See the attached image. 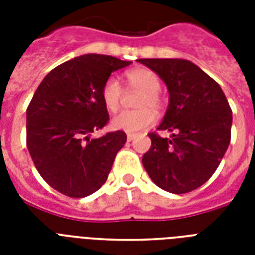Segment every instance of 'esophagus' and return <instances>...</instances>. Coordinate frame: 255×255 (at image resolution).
Masks as SVG:
<instances>
[{
    "mask_svg": "<svg viewBox=\"0 0 255 255\" xmlns=\"http://www.w3.org/2000/svg\"><path fill=\"white\" fill-rule=\"evenodd\" d=\"M135 137H136L135 133H128V135H127V140H128V141H132V140L135 139Z\"/></svg>",
    "mask_w": 255,
    "mask_h": 255,
    "instance_id": "esophagus-1",
    "label": "esophagus"
}]
</instances>
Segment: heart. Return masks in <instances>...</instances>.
I'll list each match as a JSON object with an SVG mask.
<instances>
[{"instance_id":"b5f03b06","label":"heart","mask_w":255,"mask_h":255,"mask_svg":"<svg viewBox=\"0 0 255 255\" xmlns=\"http://www.w3.org/2000/svg\"><path fill=\"white\" fill-rule=\"evenodd\" d=\"M128 87L131 90L141 92L136 102L135 111H123L112 119V127L126 132H139L144 128L151 127L155 123V111L163 108L164 100L160 94V79L149 69H133L127 71ZM102 100L110 112H116L119 110L123 99V88L119 81L114 77L106 79L102 87Z\"/></svg>"}]
</instances>
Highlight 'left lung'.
I'll return each instance as SVG.
<instances>
[{"label": "left lung", "instance_id": "1", "mask_svg": "<svg viewBox=\"0 0 255 255\" xmlns=\"http://www.w3.org/2000/svg\"><path fill=\"white\" fill-rule=\"evenodd\" d=\"M159 75L169 91V106L143 165L161 189L182 194L209 180L221 163L232 136V108L217 82L185 59H139Z\"/></svg>", "mask_w": 255, "mask_h": 255}]
</instances>
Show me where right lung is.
I'll use <instances>...</instances> for the list:
<instances>
[{"label":"right lung","instance_id":"add662e5","mask_svg":"<svg viewBox=\"0 0 255 255\" xmlns=\"http://www.w3.org/2000/svg\"><path fill=\"white\" fill-rule=\"evenodd\" d=\"M131 65L111 55L86 54L57 66L38 86L26 110V145L42 178L73 198L90 196L107 180L124 131L90 133L108 123L102 87L111 73Z\"/></svg>","mask_w":255,"mask_h":255}]
</instances>
